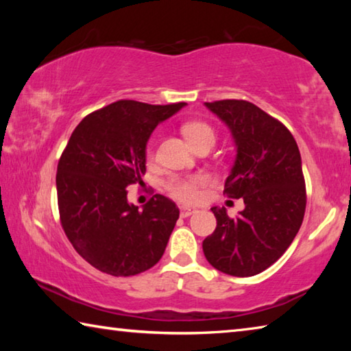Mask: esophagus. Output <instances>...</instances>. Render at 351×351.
<instances>
[{"mask_svg": "<svg viewBox=\"0 0 351 351\" xmlns=\"http://www.w3.org/2000/svg\"><path fill=\"white\" fill-rule=\"evenodd\" d=\"M197 210L192 209V207H181V217L186 218V217H190L192 213H195Z\"/></svg>", "mask_w": 351, "mask_h": 351, "instance_id": "34e87169", "label": "esophagus"}]
</instances>
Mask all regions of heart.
<instances>
[{
    "instance_id": "1",
    "label": "heart",
    "mask_w": 351,
    "mask_h": 351,
    "mask_svg": "<svg viewBox=\"0 0 351 351\" xmlns=\"http://www.w3.org/2000/svg\"><path fill=\"white\" fill-rule=\"evenodd\" d=\"M182 133L192 147L201 142H215V133L204 122H189L182 127ZM153 148L148 147V158H152ZM204 175H190V176H173L167 182L170 195L182 203H192L199 197V189L204 186Z\"/></svg>"
}]
</instances>
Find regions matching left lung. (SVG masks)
<instances>
[{
	"label": "left lung",
	"instance_id": "obj_1",
	"mask_svg": "<svg viewBox=\"0 0 351 351\" xmlns=\"http://www.w3.org/2000/svg\"><path fill=\"white\" fill-rule=\"evenodd\" d=\"M204 105L232 136L235 159L224 192L243 198L245 209L230 218L224 207H212L217 228L203 241V251L215 269L251 277L282 257L304 221L300 152L288 128L251 102Z\"/></svg>",
	"mask_w": 351,
	"mask_h": 351
}]
</instances>
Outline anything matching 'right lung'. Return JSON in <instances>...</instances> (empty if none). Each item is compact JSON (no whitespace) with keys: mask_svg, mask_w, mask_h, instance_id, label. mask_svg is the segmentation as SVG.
Instances as JSON below:
<instances>
[{"mask_svg":"<svg viewBox=\"0 0 351 351\" xmlns=\"http://www.w3.org/2000/svg\"><path fill=\"white\" fill-rule=\"evenodd\" d=\"M184 106L119 100L71 134L57 167L58 210L71 245L99 271L128 277L161 260L180 209L162 195L139 209L127 187L142 182L153 130Z\"/></svg>","mask_w":351,"mask_h":351,"instance_id":"obj_1","label":"right lung"}]
</instances>
